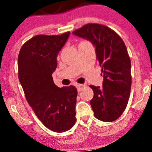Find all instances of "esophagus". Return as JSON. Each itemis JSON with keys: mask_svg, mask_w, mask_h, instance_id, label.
I'll return each mask as SVG.
<instances>
[{"mask_svg": "<svg viewBox=\"0 0 152 152\" xmlns=\"http://www.w3.org/2000/svg\"><path fill=\"white\" fill-rule=\"evenodd\" d=\"M84 87H85V85H83V84H78L77 86H76V88H77L78 92H80V91L82 89L84 88Z\"/></svg>", "mask_w": 152, "mask_h": 152, "instance_id": "1", "label": "esophagus"}]
</instances>
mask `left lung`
I'll return each instance as SVG.
<instances>
[{
    "label": "left lung",
    "instance_id": "1",
    "mask_svg": "<svg viewBox=\"0 0 152 152\" xmlns=\"http://www.w3.org/2000/svg\"><path fill=\"white\" fill-rule=\"evenodd\" d=\"M72 33L92 42L102 67V86H90L94 117L106 122L116 120L126 108L131 87V60L124 42L116 32L99 23H88Z\"/></svg>",
    "mask_w": 152,
    "mask_h": 152
}]
</instances>
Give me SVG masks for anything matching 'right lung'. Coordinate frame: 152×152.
Segmentation results:
<instances>
[{"label":"right lung","instance_id":"add662e5","mask_svg":"<svg viewBox=\"0 0 152 152\" xmlns=\"http://www.w3.org/2000/svg\"><path fill=\"white\" fill-rule=\"evenodd\" d=\"M69 35H36L24 43L18 57V76L26 100L42 124L58 133L69 130L76 121L77 89L58 88L52 77L58 53Z\"/></svg>","mask_w":152,"mask_h":152}]
</instances>
